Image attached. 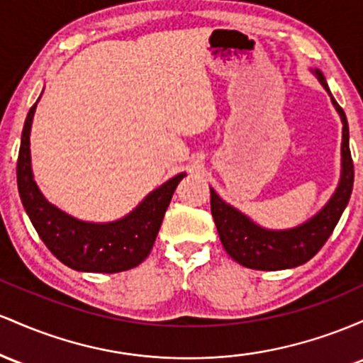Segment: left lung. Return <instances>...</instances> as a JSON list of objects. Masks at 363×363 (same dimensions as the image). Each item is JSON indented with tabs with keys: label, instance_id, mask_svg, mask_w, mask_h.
<instances>
[{
	"label": "left lung",
	"instance_id": "8db88e82",
	"mask_svg": "<svg viewBox=\"0 0 363 363\" xmlns=\"http://www.w3.org/2000/svg\"><path fill=\"white\" fill-rule=\"evenodd\" d=\"M313 73L329 92L323 72L315 70ZM331 99L336 111L340 113L341 121H343V144H341L343 174H341L336 194L333 195L328 206L319 214L313 216L311 221L286 231L262 230L242 213L223 202L218 194L211 189V213H213L219 238L230 257L242 266L259 271H278L302 266L324 247V243L335 231L346 203L350 201V195H352L355 169H353L352 152H350V132L346 115L343 108L335 101V97Z\"/></svg>",
	"mask_w": 363,
	"mask_h": 363
}]
</instances>
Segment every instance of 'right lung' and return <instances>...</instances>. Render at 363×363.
I'll return each mask as SVG.
<instances>
[{"label": "right lung", "instance_id": "1", "mask_svg": "<svg viewBox=\"0 0 363 363\" xmlns=\"http://www.w3.org/2000/svg\"><path fill=\"white\" fill-rule=\"evenodd\" d=\"M35 103L28 109L17 161L18 194L35 231L56 259L75 271L121 272L138 266L152 250L171 197L185 173L149 194L127 218L106 225L61 213L39 192L30 169V135Z\"/></svg>", "mask_w": 363, "mask_h": 363}]
</instances>
